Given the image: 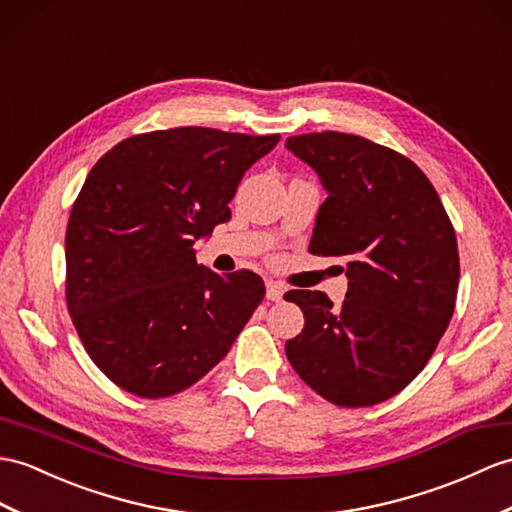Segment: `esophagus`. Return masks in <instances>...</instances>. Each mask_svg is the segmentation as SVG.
Wrapping results in <instances>:
<instances>
[{
	"label": "esophagus",
	"instance_id": "34e87169",
	"mask_svg": "<svg viewBox=\"0 0 512 512\" xmlns=\"http://www.w3.org/2000/svg\"><path fill=\"white\" fill-rule=\"evenodd\" d=\"M283 292H285V288H283L281 283L272 281V279L266 281V299L268 301H281L283 299Z\"/></svg>",
	"mask_w": 512,
	"mask_h": 512
}]
</instances>
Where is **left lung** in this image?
<instances>
[{
    "instance_id": "obj_1",
    "label": "left lung",
    "mask_w": 512,
    "mask_h": 512,
    "mask_svg": "<svg viewBox=\"0 0 512 512\" xmlns=\"http://www.w3.org/2000/svg\"><path fill=\"white\" fill-rule=\"evenodd\" d=\"M285 148L329 194L310 253L344 259L349 279L340 307L318 290L285 294L305 316L285 355L323 399L375 406L423 371L445 334L460 279L456 231L430 178L395 150L336 130L288 137Z\"/></svg>"
}]
</instances>
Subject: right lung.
Wrapping results in <instances>:
<instances>
[{
	"mask_svg": "<svg viewBox=\"0 0 512 512\" xmlns=\"http://www.w3.org/2000/svg\"><path fill=\"white\" fill-rule=\"evenodd\" d=\"M279 135L170 128L128 137L93 165L65 235L67 310L113 384L161 399L229 353L266 294L251 270L220 277L194 244L231 220L244 172Z\"/></svg>",
	"mask_w": 512,
	"mask_h": 512,
	"instance_id": "obj_1",
	"label": "right lung"
}]
</instances>
